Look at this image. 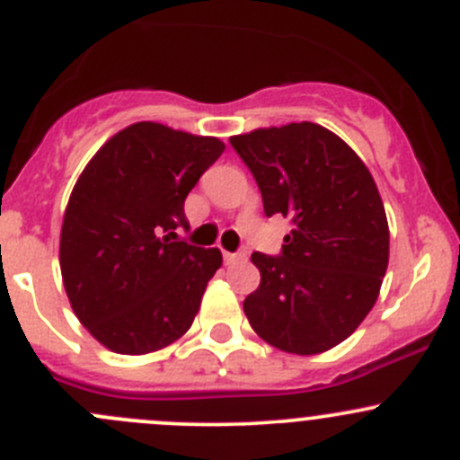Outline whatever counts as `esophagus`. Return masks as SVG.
I'll list each match as a JSON object with an SVG mask.
<instances>
[{
	"label": "esophagus",
	"instance_id": "34e87169",
	"mask_svg": "<svg viewBox=\"0 0 460 460\" xmlns=\"http://www.w3.org/2000/svg\"><path fill=\"white\" fill-rule=\"evenodd\" d=\"M226 264H244L247 262V256L244 253H225Z\"/></svg>",
	"mask_w": 460,
	"mask_h": 460
}]
</instances>
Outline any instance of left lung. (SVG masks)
<instances>
[{
    "label": "left lung",
    "instance_id": "obj_1",
    "mask_svg": "<svg viewBox=\"0 0 460 460\" xmlns=\"http://www.w3.org/2000/svg\"><path fill=\"white\" fill-rule=\"evenodd\" d=\"M229 140L256 178L264 213L294 225L282 256H252L260 287L244 298L249 324L287 354H323L378 300L389 262L378 187L354 148L320 124L253 128Z\"/></svg>",
    "mask_w": 460,
    "mask_h": 460
}]
</instances>
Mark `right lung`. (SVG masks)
<instances>
[{"instance_id": "add662e5", "label": "right lung", "mask_w": 460, "mask_h": 460, "mask_svg": "<svg viewBox=\"0 0 460 460\" xmlns=\"http://www.w3.org/2000/svg\"><path fill=\"white\" fill-rule=\"evenodd\" d=\"M225 151L211 136L136 122L88 160L68 198L59 269L77 320L115 354L173 345L200 312L220 249L171 238L184 200Z\"/></svg>"}]
</instances>
